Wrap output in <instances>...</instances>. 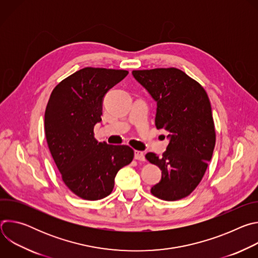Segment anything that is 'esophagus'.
I'll list each match as a JSON object with an SVG mask.
<instances>
[{
    "instance_id": "obj_1",
    "label": "esophagus",
    "mask_w": 258,
    "mask_h": 258,
    "mask_svg": "<svg viewBox=\"0 0 258 258\" xmlns=\"http://www.w3.org/2000/svg\"><path fill=\"white\" fill-rule=\"evenodd\" d=\"M135 159L137 160H140V161H144L145 160V155L142 151H138L136 150L135 151Z\"/></svg>"
}]
</instances>
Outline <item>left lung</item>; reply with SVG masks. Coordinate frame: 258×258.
<instances>
[{
    "mask_svg": "<svg viewBox=\"0 0 258 258\" xmlns=\"http://www.w3.org/2000/svg\"><path fill=\"white\" fill-rule=\"evenodd\" d=\"M133 76L157 103L155 125L169 133L161 157L146 159L161 169L151 193L165 201L189 196L201 181L215 146L211 105L203 87L177 68L134 70Z\"/></svg>",
    "mask_w": 258,
    "mask_h": 258,
    "instance_id": "left-lung-1",
    "label": "left lung"
}]
</instances>
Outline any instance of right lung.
Returning <instances> with one entry per match:
<instances>
[{"label":"right lung","instance_id":"obj_1","mask_svg":"<svg viewBox=\"0 0 258 258\" xmlns=\"http://www.w3.org/2000/svg\"><path fill=\"white\" fill-rule=\"evenodd\" d=\"M128 71L86 67L53 90L45 112V133L52 157L68 189L85 200L103 199L112 192L120 168L130 164L134 150L94 138L102 120L106 93Z\"/></svg>","mask_w":258,"mask_h":258}]
</instances>
